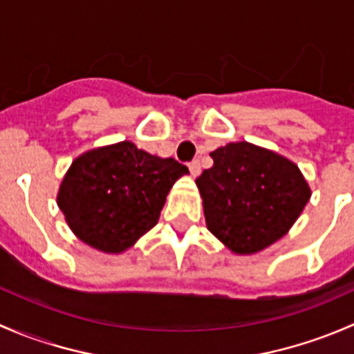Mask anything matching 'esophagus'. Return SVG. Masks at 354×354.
<instances>
[{
	"label": "esophagus",
	"instance_id": "1",
	"mask_svg": "<svg viewBox=\"0 0 354 354\" xmlns=\"http://www.w3.org/2000/svg\"><path fill=\"white\" fill-rule=\"evenodd\" d=\"M188 167H190L192 176H198L200 171H202V167H200V162H198V160H192V162L188 164Z\"/></svg>",
	"mask_w": 354,
	"mask_h": 354
}]
</instances>
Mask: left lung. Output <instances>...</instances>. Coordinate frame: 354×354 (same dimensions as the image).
<instances>
[{
    "mask_svg": "<svg viewBox=\"0 0 354 354\" xmlns=\"http://www.w3.org/2000/svg\"><path fill=\"white\" fill-rule=\"evenodd\" d=\"M210 157L214 166L195 181L207 230L238 255L281 240L312 195L299 167L250 142L227 144Z\"/></svg>",
    "mask_w": 354,
    "mask_h": 354,
    "instance_id": "left-lung-1",
    "label": "left lung"
}]
</instances>
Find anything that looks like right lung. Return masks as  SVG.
<instances>
[{"instance_id": "right-lung-1", "label": "right lung", "mask_w": 354, "mask_h": 354, "mask_svg": "<svg viewBox=\"0 0 354 354\" xmlns=\"http://www.w3.org/2000/svg\"><path fill=\"white\" fill-rule=\"evenodd\" d=\"M188 167L157 157L133 142L92 149L78 156L58 192V207L84 243L121 253L156 226L166 195Z\"/></svg>"}]
</instances>
